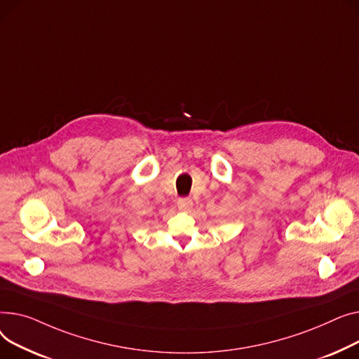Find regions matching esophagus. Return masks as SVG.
Here are the masks:
<instances>
[{"mask_svg": "<svg viewBox=\"0 0 359 359\" xmlns=\"http://www.w3.org/2000/svg\"><path fill=\"white\" fill-rule=\"evenodd\" d=\"M177 205H178V208L181 210V212H189V210L193 208V201L189 200V198H180L177 201Z\"/></svg>", "mask_w": 359, "mask_h": 359, "instance_id": "esophagus-1", "label": "esophagus"}]
</instances>
